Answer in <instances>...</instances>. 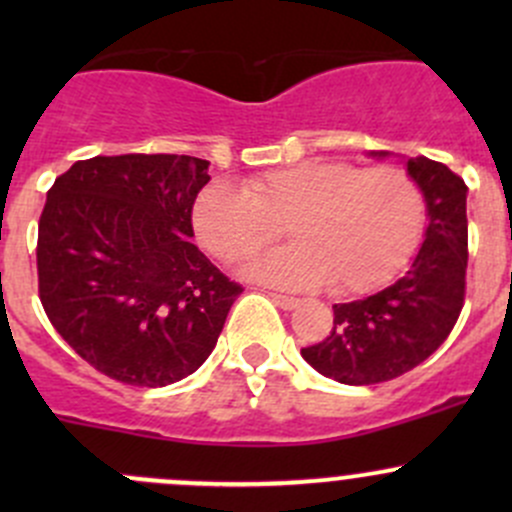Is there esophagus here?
<instances>
[{
	"label": "esophagus",
	"instance_id": "obj_1",
	"mask_svg": "<svg viewBox=\"0 0 512 512\" xmlns=\"http://www.w3.org/2000/svg\"><path fill=\"white\" fill-rule=\"evenodd\" d=\"M272 297V302L277 304V307H282V309H294L299 304V299L297 297H289V294H277V292H272L270 294Z\"/></svg>",
	"mask_w": 512,
	"mask_h": 512
}]
</instances>
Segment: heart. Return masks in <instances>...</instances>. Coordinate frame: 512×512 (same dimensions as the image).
<instances>
[{
	"label": "heart",
	"mask_w": 512,
	"mask_h": 512,
	"mask_svg": "<svg viewBox=\"0 0 512 512\" xmlns=\"http://www.w3.org/2000/svg\"><path fill=\"white\" fill-rule=\"evenodd\" d=\"M297 245L250 265L280 287L366 294L406 267L426 227V200L409 170L347 160H302L252 175L245 188L213 183L198 195L193 227L200 245L237 265L282 237Z\"/></svg>",
	"instance_id": "heart-1"
}]
</instances>
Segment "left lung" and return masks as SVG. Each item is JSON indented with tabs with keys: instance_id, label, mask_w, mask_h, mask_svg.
<instances>
[{
	"instance_id": "left-lung-1",
	"label": "left lung",
	"mask_w": 512,
	"mask_h": 512,
	"mask_svg": "<svg viewBox=\"0 0 512 512\" xmlns=\"http://www.w3.org/2000/svg\"><path fill=\"white\" fill-rule=\"evenodd\" d=\"M406 168L428 208L414 265L371 297L334 304L329 337L302 349L307 364L339 384L371 386L411 371L446 342L466 302L468 185L426 156L409 158Z\"/></svg>"
}]
</instances>
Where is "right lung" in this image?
Segmentation results:
<instances>
[{"label":"right lung","mask_w":512,"mask_h":512,"mask_svg":"<svg viewBox=\"0 0 512 512\" xmlns=\"http://www.w3.org/2000/svg\"><path fill=\"white\" fill-rule=\"evenodd\" d=\"M208 160L126 153L76 160L46 193L39 299L64 342L131 386L173 384L218 344L242 287L193 237Z\"/></svg>","instance_id":"add662e5"}]
</instances>
